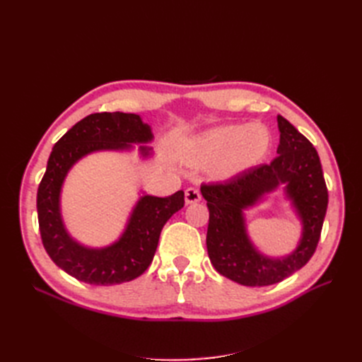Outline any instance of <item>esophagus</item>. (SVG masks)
Returning a JSON list of instances; mask_svg holds the SVG:
<instances>
[{"instance_id": "obj_1", "label": "esophagus", "mask_w": 362, "mask_h": 362, "mask_svg": "<svg viewBox=\"0 0 362 362\" xmlns=\"http://www.w3.org/2000/svg\"><path fill=\"white\" fill-rule=\"evenodd\" d=\"M202 199L201 192L198 187H189L185 190V202L187 204H194V202H199Z\"/></svg>"}]
</instances>
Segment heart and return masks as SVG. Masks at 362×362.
Masks as SVG:
<instances>
[{
    "instance_id": "1",
    "label": "heart",
    "mask_w": 362,
    "mask_h": 362,
    "mask_svg": "<svg viewBox=\"0 0 362 362\" xmlns=\"http://www.w3.org/2000/svg\"><path fill=\"white\" fill-rule=\"evenodd\" d=\"M272 145L273 136L266 125H225L192 140L184 157L192 164L213 163L216 177L229 178L259 164Z\"/></svg>"
}]
</instances>
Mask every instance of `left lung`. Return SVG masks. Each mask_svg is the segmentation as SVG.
Instances as JSON below:
<instances>
[{
    "mask_svg": "<svg viewBox=\"0 0 362 362\" xmlns=\"http://www.w3.org/2000/svg\"><path fill=\"white\" fill-rule=\"evenodd\" d=\"M278 157L272 163L247 169L226 182L201 185L210 210L206 249L211 264L221 275L247 287L278 284L303 267L319 245L327 210V187L315 148L286 117L278 116ZM282 182L288 184L289 197L304 222V237L290 257L270 260L250 245L241 210Z\"/></svg>",
    "mask_w": 362,
    "mask_h": 362,
    "instance_id": "8db88e82",
    "label": "left lung"
}]
</instances>
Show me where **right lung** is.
Instances as JSON below:
<instances>
[{
  "instance_id": "right-lung-1",
  "label": "right lung",
  "mask_w": 362,
  "mask_h": 362,
  "mask_svg": "<svg viewBox=\"0 0 362 362\" xmlns=\"http://www.w3.org/2000/svg\"><path fill=\"white\" fill-rule=\"evenodd\" d=\"M151 139V129L139 115L103 112L81 119L54 145L37 189L39 231L51 259L75 279L93 286H115L140 276L156 255L164 223L184 206L182 190L169 198L144 196L119 242L100 250L80 246L64 231L59 196L72 164L98 149H125L128 144ZM141 151L148 154L146 148Z\"/></svg>"
}]
</instances>
